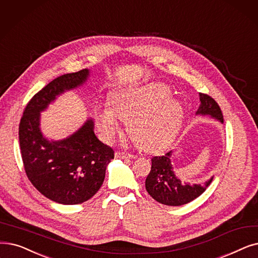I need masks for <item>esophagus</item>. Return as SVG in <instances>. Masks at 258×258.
Returning a JSON list of instances; mask_svg holds the SVG:
<instances>
[{
  "mask_svg": "<svg viewBox=\"0 0 258 258\" xmlns=\"http://www.w3.org/2000/svg\"><path fill=\"white\" fill-rule=\"evenodd\" d=\"M116 157H117V158H120V159H134V158H136V156L124 153V152H117Z\"/></svg>",
  "mask_w": 258,
  "mask_h": 258,
  "instance_id": "esophagus-1",
  "label": "esophagus"
}]
</instances>
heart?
I'll use <instances>...</instances> for the list:
<instances>
[{
    "mask_svg": "<svg viewBox=\"0 0 258 258\" xmlns=\"http://www.w3.org/2000/svg\"><path fill=\"white\" fill-rule=\"evenodd\" d=\"M97 115L98 127L107 141L122 132L123 121H128V132L140 148L159 151L173 142L180 132L184 109L179 100L171 97V89L162 83L125 88L110 96Z\"/></svg>",
    "mask_w": 258,
    "mask_h": 258,
    "instance_id": "b5f03b06",
    "label": "heart"
}]
</instances>
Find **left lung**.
Returning <instances> with one entry per match:
<instances>
[{
    "instance_id": "1",
    "label": "left lung",
    "mask_w": 258,
    "mask_h": 258,
    "mask_svg": "<svg viewBox=\"0 0 258 258\" xmlns=\"http://www.w3.org/2000/svg\"><path fill=\"white\" fill-rule=\"evenodd\" d=\"M200 105L196 116L210 117L223 123V117L219 105L208 95L199 94ZM173 151L163 156H156L152 158V167L145 180V188L148 193L158 203L178 207L191 203L203 194L213 181L212 176L203 183H189L181 181L177 177L172 165Z\"/></svg>"
}]
</instances>
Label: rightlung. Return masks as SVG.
<instances>
[{
    "instance_id": "1",
    "label": "right lung",
    "mask_w": 258,
    "mask_h": 258,
    "mask_svg": "<svg viewBox=\"0 0 258 258\" xmlns=\"http://www.w3.org/2000/svg\"><path fill=\"white\" fill-rule=\"evenodd\" d=\"M87 69L55 78L32 97L19 126L22 160L30 182L48 199L61 205H78L91 199L101 187L114 150L100 141L93 118L60 140L48 139L41 131V113L66 92L83 86Z\"/></svg>"
}]
</instances>
